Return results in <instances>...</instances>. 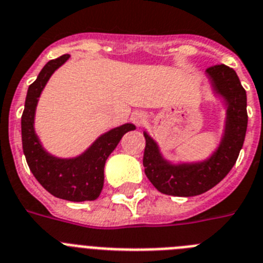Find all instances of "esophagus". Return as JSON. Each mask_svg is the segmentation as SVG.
I'll return each mask as SVG.
<instances>
[{
	"label": "esophagus",
	"mask_w": 263,
	"mask_h": 263,
	"mask_svg": "<svg viewBox=\"0 0 263 263\" xmlns=\"http://www.w3.org/2000/svg\"><path fill=\"white\" fill-rule=\"evenodd\" d=\"M145 119H147V116H145L144 112H135L132 115V120H134V123L136 125L143 124L145 122Z\"/></svg>",
	"instance_id": "esophagus-1"
}]
</instances>
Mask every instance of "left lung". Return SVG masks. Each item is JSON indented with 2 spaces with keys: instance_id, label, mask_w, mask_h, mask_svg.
Masks as SVG:
<instances>
[{
  "instance_id": "left-lung-1",
  "label": "left lung",
  "mask_w": 263,
  "mask_h": 263,
  "mask_svg": "<svg viewBox=\"0 0 263 263\" xmlns=\"http://www.w3.org/2000/svg\"><path fill=\"white\" fill-rule=\"evenodd\" d=\"M216 93L227 103L225 134L220 147L201 163L170 164L161 156L156 141L144 132L145 149L143 165L148 180L164 195L192 197L216 186L230 172L238 159L248 128L246 91L233 68L216 65L206 68Z\"/></svg>"
}]
</instances>
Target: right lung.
Segmentation results:
<instances>
[{
  "label": "right lung",
  "instance_id": "add662e5",
  "mask_svg": "<svg viewBox=\"0 0 263 263\" xmlns=\"http://www.w3.org/2000/svg\"><path fill=\"white\" fill-rule=\"evenodd\" d=\"M68 58L70 55L65 54L49 61L35 81L29 86L21 118L22 148L27 165L43 188L58 198L81 202L99 197L103 189L104 164L107 157L115 149L123 135L136 127L127 123L106 132L98 138L84 154L74 159H58L43 149L34 131V115L38 98L52 72Z\"/></svg>",
  "mask_w": 263,
  "mask_h": 263
}]
</instances>
